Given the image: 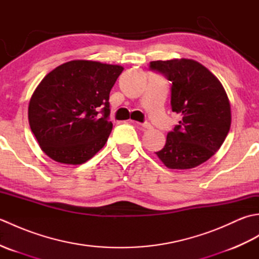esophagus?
I'll return each mask as SVG.
<instances>
[{
	"label": "esophagus",
	"mask_w": 259,
	"mask_h": 259,
	"mask_svg": "<svg viewBox=\"0 0 259 259\" xmlns=\"http://www.w3.org/2000/svg\"><path fill=\"white\" fill-rule=\"evenodd\" d=\"M134 122V121H133ZM136 124H138L139 126H141V128H144V129H150L151 128V124L150 123H148V122H145V123H140V122H135Z\"/></svg>",
	"instance_id": "1"
}]
</instances>
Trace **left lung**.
<instances>
[{"instance_id": "8db88e82", "label": "left lung", "mask_w": 259, "mask_h": 259, "mask_svg": "<svg viewBox=\"0 0 259 259\" xmlns=\"http://www.w3.org/2000/svg\"><path fill=\"white\" fill-rule=\"evenodd\" d=\"M150 68L171 81V108L183 120L156 155L169 169H191L224 144L232 124L230 102L222 82L191 59L152 61Z\"/></svg>"}]
</instances>
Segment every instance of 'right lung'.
Wrapping results in <instances>:
<instances>
[{
  "mask_svg": "<svg viewBox=\"0 0 259 259\" xmlns=\"http://www.w3.org/2000/svg\"><path fill=\"white\" fill-rule=\"evenodd\" d=\"M122 71L118 64L72 60L43 78L30 99L27 117L48 157L81 164L102 149L112 130L109 95Z\"/></svg>",
  "mask_w": 259,
  "mask_h": 259,
  "instance_id": "right-lung-1",
  "label": "right lung"
}]
</instances>
